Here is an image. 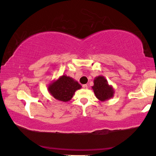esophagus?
<instances>
[{
	"label": "esophagus",
	"mask_w": 156,
	"mask_h": 156,
	"mask_svg": "<svg viewBox=\"0 0 156 156\" xmlns=\"http://www.w3.org/2000/svg\"><path fill=\"white\" fill-rule=\"evenodd\" d=\"M83 89H87V88H88L87 84H83Z\"/></svg>",
	"instance_id": "esophagus-1"
}]
</instances>
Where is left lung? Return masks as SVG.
Wrapping results in <instances>:
<instances>
[{"instance_id":"1","label":"left lung","mask_w":156,"mask_h":156,"mask_svg":"<svg viewBox=\"0 0 156 156\" xmlns=\"http://www.w3.org/2000/svg\"><path fill=\"white\" fill-rule=\"evenodd\" d=\"M95 96L100 101L104 102L109 100L114 96V89L108 83L103 76H98L94 78V86L91 87Z\"/></svg>"}]
</instances>
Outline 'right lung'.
Here are the masks:
<instances>
[{"mask_svg":"<svg viewBox=\"0 0 156 156\" xmlns=\"http://www.w3.org/2000/svg\"><path fill=\"white\" fill-rule=\"evenodd\" d=\"M82 86L72 78L62 75L54 80L48 86V91L55 99L62 102H68L72 98L75 91L81 89Z\"/></svg>","mask_w":156,"mask_h":156,"instance_id":"obj_1","label":"right lung"}]
</instances>
